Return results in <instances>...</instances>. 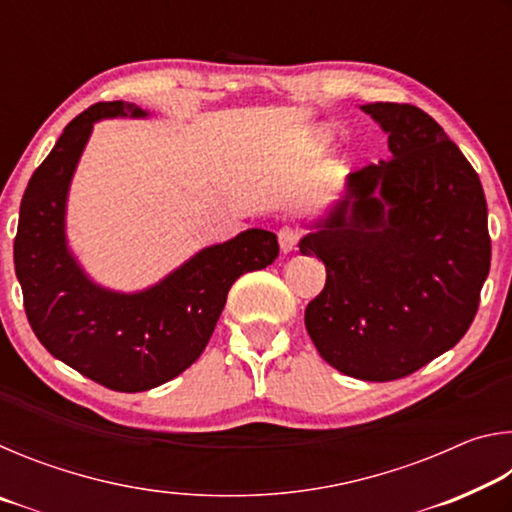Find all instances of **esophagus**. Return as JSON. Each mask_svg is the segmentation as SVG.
I'll return each instance as SVG.
<instances>
[{
	"mask_svg": "<svg viewBox=\"0 0 512 512\" xmlns=\"http://www.w3.org/2000/svg\"><path fill=\"white\" fill-rule=\"evenodd\" d=\"M298 239H300V232L296 228H282L277 232V241H280V250L284 255H289L296 250Z\"/></svg>",
	"mask_w": 512,
	"mask_h": 512,
	"instance_id": "34e87169",
	"label": "esophagus"
}]
</instances>
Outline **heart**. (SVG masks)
I'll list each match as a JSON object with an SVG mask.
<instances>
[{"instance_id": "1", "label": "heart", "mask_w": 512, "mask_h": 512, "mask_svg": "<svg viewBox=\"0 0 512 512\" xmlns=\"http://www.w3.org/2000/svg\"><path fill=\"white\" fill-rule=\"evenodd\" d=\"M327 140H329L327 131H316L314 135H311V146H314V149H323Z\"/></svg>"}]
</instances>
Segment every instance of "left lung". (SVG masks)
<instances>
[{"label": "left lung", "mask_w": 512, "mask_h": 512, "mask_svg": "<svg viewBox=\"0 0 512 512\" xmlns=\"http://www.w3.org/2000/svg\"><path fill=\"white\" fill-rule=\"evenodd\" d=\"M361 110L393 158L350 173L300 239V253L327 271L305 325L329 366L391 381L454 348L472 325L490 271L488 205L472 164L427 112L381 101Z\"/></svg>", "instance_id": "1"}]
</instances>
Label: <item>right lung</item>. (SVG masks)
I'll return each instance as SVG.
<instances>
[{
	"label": "right lung",
	"instance_id": "right-lung-1",
	"mask_svg": "<svg viewBox=\"0 0 512 512\" xmlns=\"http://www.w3.org/2000/svg\"><path fill=\"white\" fill-rule=\"evenodd\" d=\"M144 119L135 103L101 101L72 119L22 196L13 244L24 309L56 359L121 393L149 391L201 357L237 277L275 262L280 246L250 228L207 246L142 291L101 287L67 244L65 216L74 171L101 119Z\"/></svg>",
	"mask_w": 512,
	"mask_h": 512
}]
</instances>
